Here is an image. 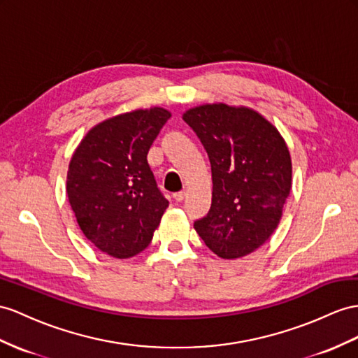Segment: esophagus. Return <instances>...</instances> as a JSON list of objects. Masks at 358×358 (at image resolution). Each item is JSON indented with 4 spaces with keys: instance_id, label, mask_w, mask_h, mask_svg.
I'll return each mask as SVG.
<instances>
[{
    "instance_id": "obj_1",
    "label": "esophagus",
    "mask_w": 358,
    "mask_h": 358,
    "mask_svg": "<svg viewBox=\"0 0 358 358\" xmlns=\"http://www.w3.org/2000/svg\"><path fill=\"white\" fill-rule=\"evenodd\" d=\"M185 196H186L185 192H177V194H173V199H176L177 203H181V201L185 199Z\"/></svg>"
}]
</instances>
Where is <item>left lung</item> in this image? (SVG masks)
Listing matches in <instances>:
<instances>
[{"instance_id":"1","label":"left lung","mask_w":358,"mask_h":358,"mask_svg":"<svg viewBox=\"0 0 358 358\" xmlns=\"http://www.w3.org/2000/svg\"><path fill=\"white\" fill-rule=\"evenodd\" d=\"M212 164V207L194 224L217 257L241 259L278 227L292 187L286 141L257 110L225 103L186 110Z\"/></svg>"}]
</instances>
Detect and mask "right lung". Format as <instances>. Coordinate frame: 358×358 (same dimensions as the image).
Returning a JSON list of instances; mask_svg holds the SVG:
<instances>
[{"label":"right lung","mask_w":358,"mask_h":358,"mask_svg":"<svg viewBox=\"0 0 358 358\" xmlns=\"http://www.w3.org/2000/svg\"><path fill=\"white\" fill-rule=\"evenodd\" d=\"M171 116L155 106L107 117L90 128L72 154L69 204L86 239L110 257L142 252L169 206L146 154Z\"/></svg>","instance_id":"add662e5"}]
</instances>
